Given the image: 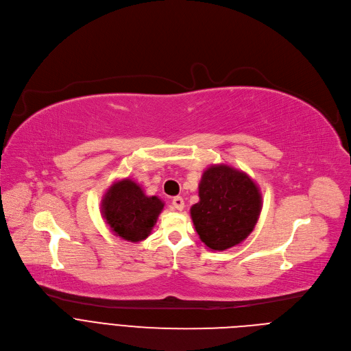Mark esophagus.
Returning a JSON list of instances; mask_svg holds the SVG:
<instances>
[{
	"instance_id": "34e87169",
	"label": "esophagus",
	"mask_w": 351,
	"mask_h": 351,
	"mask_svg": "<svg viewBox=\"0 0 351 351\" xmlns=\"http://www.w3.org/2000/svg\"><path fill=\"white\" fill-rule=\"evenodd\" d=\"M172 206H173L176 210L182 211V210L184 208V202H183V198H182L180 195L173 197V199H172Z\"/></svg>"
}]
</instances>
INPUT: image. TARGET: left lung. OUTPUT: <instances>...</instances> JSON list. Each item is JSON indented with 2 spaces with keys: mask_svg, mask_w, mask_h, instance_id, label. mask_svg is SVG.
<instances>
[{
  "mask_svg": "<svg viewBox=\"0 0 351 351\" xmlns=\"http://www.w3.org/2000/svg\"><path fill=\"white\" fill-rule=\"evenodd\" d=\"M199 202L190 215L202 241L210 250L230 248L253 232L263 197L247 173L221 164L207 168L198 184Z\"/></svg>",
  "mask_w": 351,
  "mask_h": 351,
  "instance_id": "left-lung-1",
  "label": "left lung"
}]
</instances>
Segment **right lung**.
<instances>
[{
    "label": "right lung",
    "mask_w": 351,
    "mask_h": 351,
    "mask_svg": "<svg viewBox=\"0 0 351 351\" xmlns=\"http://www.w3.org/2000/svg\"><path fill=\"white\" fill-rule=\"evenodd\" d=\"M164 203L157 195H145L132 179L115 182L104 194L101 213L115 236L137 243L148 237Z\"/></svg>",
    "instance_id": "right-lung-1"
}]
</instances>
